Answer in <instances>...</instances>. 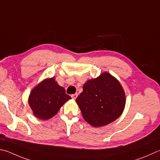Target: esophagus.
Wrapping results in <instances>:
<instances>
[{
	"label": "esophagus",
	"instance_id": "esophagus-1",
	"mask_svg": "<svg viewBox=\"0 0 160 160\" xmlns=\"http://www.w3.org/2000/svg\"><path fill=\"white\" fill-rule=\"evenodd\" d=\"M71 97L72 98H73V99H75L78 97V94H72L71 95Z\"/></svg>",
	"mask_w": 160,
	"mask_h": 160
}]
</instances>
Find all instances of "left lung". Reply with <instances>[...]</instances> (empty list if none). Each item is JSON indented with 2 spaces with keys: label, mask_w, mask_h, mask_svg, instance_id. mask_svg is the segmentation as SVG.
I'll return each mask as SVG.
<instances>
[{
  "label": "left lung",
  "mask_w": 160,
  "mask_h": 160,
  "mask_svg": "<svg viewBox=\"0 0 160 160\" xmlns=\"http://www.w3.org/2000/svg\"><path fill=\"white\" fill-rule=\"evenodd\" d=\"M82 117L94 127L107 125L120 117L126 103L122 87L107 72L84 84L76 98Z\"/></svg>",
  "instance_id": "obj_1"
}]
</instances>
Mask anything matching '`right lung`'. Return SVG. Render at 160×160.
Wrapping results in <instances>:
<instances>
[{
	"label": "right lung",
	"mask_w": 160,
	"mask_h": 160,
	"mask_svg": "<svg viewBox=\"0 0 160 160\" xmlns=\"http://www.w3.org/2000/svg\"><path fill=\"white\" fill-rule=\"evenodd\" d=\"M71 98L66 94L65 89L52 78L42 80L31 90L28 104L36 118L45 120L56 115L61 107Z\"/></svg>",
	"instance_id": "right-lung-1"
}]
</instances>
